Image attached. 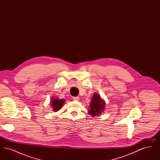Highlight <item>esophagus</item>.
Segmentation results:
<instances>
[{
  "instance_id": "obj_1",
  "label": "esophagus",
  "mask_w": 160,
  "mask_h": 160,
  "mask_svg": "<svg viewBox=\"0 0 160 160\" xmlns=\"http://www.w3.org/2000/svg\"><path fill=\"white\" fill-rule=\"evenodd\" d=\"M72 99H73V100L78 101V100H79V98H78V97H72Z\"/></svg>"
}]
</instances>
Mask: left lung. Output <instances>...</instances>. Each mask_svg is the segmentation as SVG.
Returning <instances> with one entry per match:
<instances>
[{"instance_id":"1","label":"left lung","mask_w":160,"mask_h":160,"mask_svg":"<svg viewBox=\"0 0 160 160\" xmlns=\"http://www.w3.org/2000/svg\"><path fill=\"white\" fill-rule=\"evenodd\" d=\"M105 105L106 103L104 100L101 98L99 94H93L89 106L90 109L88 112L89 114H91L92 117L99 116L104 112Z\"/></svg>"}]
</instances>
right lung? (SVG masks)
<instances>
[{
	"instance_id": "obj_1",
	"label": "right lung",
	"mask_w": 160,
	"mask_h": 160,
	"mask_svg": "<svg viewBox=\"0 0 160 160\" xmlns=\"http://www.w3.org/2000/svg\"><path fill=\"white\" fill-rule=\"evenodd\" d=\"M51 105L53 107L54 112H58L61 108V107L63 106L64 104V99H59L58 98H51Z\"/></svg>"
}]
</instances>
